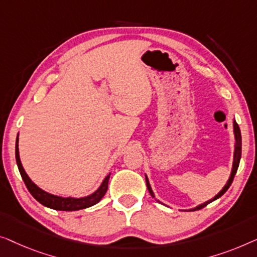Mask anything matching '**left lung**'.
Instances as JSON below:
<instances>
[{"label": "left lung", "instance_id": "left-lung-1", "mask_svg": "<svg viewBox=\"0 0 257 257\" xmlns=\"http://www.w3.org/2000/svg\"><path fill=\"white\" fill-rule=\"evenodd\" d=\"M233 133H234V140H235V143H234V156H233V166H232V171H230V176H229L228 180H227L226 185L223 186V187H222V190L220 191V192H219L218 194H216L215 197H213L211 200H208V201H205V202H202V204H200V205L196 206V207H193V208H190V209H185V211H197V209H200V208H202V207H205V206H206V205H208L209 202L214 201V200L218 199V198L221 197L222 194L225 193L226 191L229 189L230 184H232L233 179H234V177H235V173H236V171H237L238 164H240V160H241V150H242V140H241V132H240V128H238L237 123H236L235 118H234V120H233ZM146 182H147V187H148V191H149V193L151 194V197L155 198V193H154L153 189H151V186H150V183H149V179H148V176H147V175H146ZM155 199H156V198H155ZM156 200H157V199H156ZM157 201H158V202H161L160 200H157Z\"/></svg>", "mask_w": 257, "mask_h": 257}]
</instances>
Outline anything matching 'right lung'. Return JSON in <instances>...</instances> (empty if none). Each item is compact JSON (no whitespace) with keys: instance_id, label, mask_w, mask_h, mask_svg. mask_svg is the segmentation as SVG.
Returning <instances> with one entry per match:
<instances>
[{"instance_id":"1","label":"right lung","mask_w":257,"mask_h":257,"mask_svg":"<svg viewBox=\"0 0 257 257\" xmlns=\"http://www.w3.org/2000/svg\"><path fill=\"white\" fill-rule=\"evenodd\" d=\"M15 155H16V163H17V166H19L22 179H23V182L25 183V186L28 187L29 192L32 194V197H34L36 200L41 202L42 205L46 206V207L57 209V211H78V209H84L97 204V202L102 199L103 196L107 192L108 180H109L110 173L103 179V182L101 183V185L99 187H97V190H95L93 193L88 194V196L86 197H80V198L61 197V196H56V194L46 192V191L42 190L41 187H38L34 182H32L30 177H29L27 175V172H25L23 165H22V162L20 158V151H19V135H17V139H16Z\"/></svg>"}]
</instances>
